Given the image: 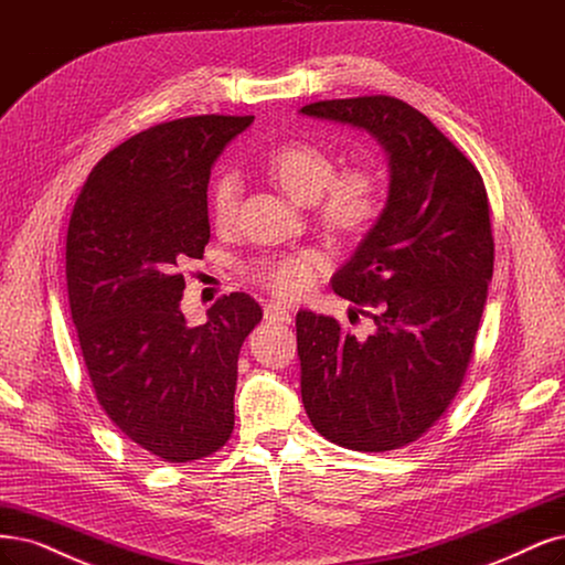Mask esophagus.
Here are the masks:
<instances>
[{"instance_id": "1", "label": "esophagus", "mask_w": 565, "mask_h": 565, "mask_svg": "<svg viewBox=\"0 0 565 565\" xmlns=\"http://www.w3.org/2000/svg\"><path fill=\"white\" fill-rule=\"evenodd\" d=\"M264 316H266L268 322H280V324H289L291 322L289 310L285 306H280V303H268L266 310H264Z\"/></svg>"}]
</instances>
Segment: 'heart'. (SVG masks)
Segmentation results:
<instances>
[{
	"mask_svg": "<svg viewBox=\"0 0 565 565\" xmlns=\"http://www.w3.org/2000/svg\"><path fill=\"white\" fill-rule=\"evenodd\" d=\"M266 172L299 203H316L320 222L334 233L360 238L372 231L385 212L387 189L376 168L353 166L339 170L332 149L308 140L282 142L266 153ZM243 182L236 170L222 168L210 182L207 207L217 228L238 220ZM249 278L280 301H301L329 274V259L320 249H297L252 264Z\"/></svg>",
	"mask_w": 565,
	"mask_h": 565,
	"instance_id": "obj_1",
	"label": "heart"
}]
</instances>
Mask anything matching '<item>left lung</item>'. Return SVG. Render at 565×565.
Listing matches in <instances>:
<instances>
[{"label":"left lung","instance_id":"obj_1","mask_svg":"<svg viewBox=\"0 0 565 565\" xmlns=\"http://www.w3.org/2000/svg\"><path fill=\"white\" fill-rule=\"evenodd\" d=\"M318 119L364 128L391 153L381 222L332 280L376 332L301 310V397L316 430L343 449L383 454L416 441L458 395L493 276L489 193L472 161L391 95L320 100Z\"/></svg>","mask_w":565,"mask_h":565}]
</instances>
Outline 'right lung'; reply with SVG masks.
Segmentation results:
<instances>
[{"mask_svg": "<svg viewBox=\"0 0 565 565\" xmlns=\"http://www.w3.org/2000/svg\"><path fill=\"white\" fill-rule=\"evenodd\" d=\"M255 116L201 114L151 126L97 161L72 207V322L109 420L163 462L207 458L233 433L238 355L262 318L245 291L207 322L180 308L184 266L210 241V168Z\"/></svg>", "mask_w": 565, "mask_h": 565, "instance_id": "add662e5", "label": "right lung"}]
</instances>
